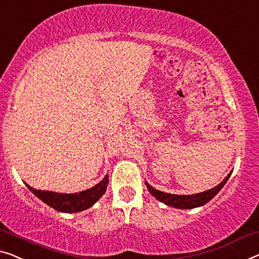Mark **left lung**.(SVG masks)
<instances>
[{
    "label": "left lung",
    "mask_w": 259,
    "mask_h": 259,
    "mask_svg": "<svg viewBox=\"0 0 259 259\" xmlns=\"http://www.w3.org/2000/svg\"><path fill=\"white\" fill-rule=\"evenodd\" d=\"M230 173L226 177L225 180L222 181L221 184H219L218 186L211 188L209 191L198 193V194L193 195H177V194H169V193H164L156 190L152 186L146 183V187L150 191V193L159 201L166 203L167 206L175 207V208H180V209H191V208L200 207L206 204L208 201H210L214 196L218 194V193L221 191V188L225 186L227 180L229 179Z\"/></svg>",
    "instance_id": "left-lung-1"
}]
</instances>
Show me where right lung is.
<instances>
[{
	"mask_svg": "<svg viewBox=\"0 0 259 259\" xmlns=\"http://www.w3.org/2000/svg\"><path fill=\"white\" fill-rule=\"evenodd\" d=\"M108 176L100 181L98 185L90 190L82 191L74 194H63V193H56L50 191H38L30 187L28 184L29 190L33 193L37 198H39L41 201L49 204L50 207L55 208L56 210L64 211V213H76L87 209L92 207L101 196L105 194L108 185Z\"/></svg>",
	"mask_w": 259,
	"mask_h": 259,
	"instance_id": "1",
	"label": "right lung"
}]
</instances>
